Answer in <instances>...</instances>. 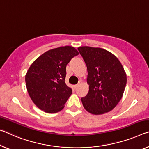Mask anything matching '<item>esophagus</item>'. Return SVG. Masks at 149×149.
Masks as SVG:
<instances>
[{
    "instance_id": "34e87169",
    "label": "esophagus",
    "mask_w": 149,
    "mask_h": 149,
    "mask_svg": "<svg viewBox=\"0 0 149 149\" xmlns=\"http://www.w3.org/2000/svg\"><path fill=\"white\" fill-rule=\"evenodd\" d=\"M78 86H79V84L75 85V86H74V89H77V87H78Z\"/></svg>"
}]
</instances>
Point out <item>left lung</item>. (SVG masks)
Here are the masks:
<instances>
[{
    "label": "left lung",
    "mask_w": 149,
    "mask_h": 149,
    "mask_svg": "<svg viewBox=\"0 0 149 149\" xmlns=\"http://www.w3.org/2000/svg\"><path fill=\"white\" fill-rule=\"evenodd\" d=\"M87 68L89 92L81 98L86 110L101 115L115 107L123 95L127 75L121 62L113 54L100 48H77Z\"/></svg>",
    "instance_id": "8db88e82"
}]
</instances>
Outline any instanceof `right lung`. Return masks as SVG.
<instances>
[{
  "label": "right lung",
  "mask_w": 149,
  "mask_h": 149,
  "mask_svg": "<svg viewBox=\"0 0 149 149\" xmlns=\"http://www.w3.org/2000/svg\"><path fill=\"white\" fill-rule=\"evenodd\" d=\"M79 52L72 46L48 50L32 63L25 77L28 94L38 107L46 113L60 111L72 93L65 83L66 65Z\"/></svg>",
  "instance_id": "1"
}]
</instances>
